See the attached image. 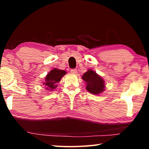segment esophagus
<instances>
[{"mask_svg": "<svg viewBox=\"0 0 149 149\" xmlns=\"http://www.w3.org/2000/svg\"><path fill=\"white\" fill-rule=\"evenodd\" d=\"M70 71H71L72 74H76L77 73V69H72L71 70H70Z\"/></svg>", "mask_w": 149, "mask_h": 149, "instance_id": "esophagus-1", "label": "esophagus"}]
</instances>
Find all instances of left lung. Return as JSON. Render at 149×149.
<instances>
[{
  "instance_id": "obj_1",
  "label": "left lung",
  "mask_w": 149,
  "mask_h": 149,
  "mask_svg": "<svg viewBox=\"0 0 149 149\" xmlns=\"http://www.w3.org/2000/svg\"><path fill=\"white\" fill-rule=\"evenodd\" d=\"M82 79L86 83V89L91 94H100L104 90V81L97 73L89 70L83 75Z\"/></svg>"
}]
</instances>
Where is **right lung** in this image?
I'll use <instances>...</instances> for the list:
<instances>
[{
    "instance_id": "add662e5",
    "label": "right lung",
    "mask_w": 149,
    "mask_h": 149,
    "mask_svg": "<svg viewBox=\"0 0 149 149\" xmlns=\"http://www.w3.org/2000/svg\"><path fill=\"white\" fill-rule=\"evenodd\" d=\"M66 74L64 70H61L55 68L52 70L45 77V81L44 82L45 86L47 89L52 91L57 87L56 84L58 83L61 78Z\"/></svg>"
}]
</instances>
